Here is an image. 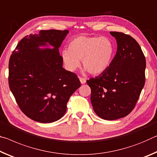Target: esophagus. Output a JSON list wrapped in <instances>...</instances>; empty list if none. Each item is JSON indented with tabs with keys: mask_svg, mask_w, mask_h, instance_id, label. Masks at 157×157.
<instances>
[{
	"mask_svg": "<svg viewBox=\"0 0 157 157\" xmlns=\"http://www.w3.org/2000/svg\"><path fill=\"white\" fill-rule=\"evenodd\" d=\"M79 80H80V82H81V84H85L86 83V78H81V77H79Z\"/></svg>",
	"mask_w": 157,
	"mask_h": 157,
	"instance_id": "34e87169",
	"label": "esophagus"
}]
</instances>
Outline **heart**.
I'll return each mask as SVG.
<instances>
[{
  "label": "heart",
  "instance_id": "heart-1",
  "mask_svg": "<svg viewBox=\"0 0 157 157\" xmlns=\"http://www.w3.org/2000/svg\"><path fill=\"white\" fill-rule=\"evenodd\" d=\"M115 54V45L106 37L80 35L69 43L68 49L62 51L61 57L67 69L74 71L82 60L84 71L98 75L106 71Z\"/></svg>",
  "mask_w": 157,
  "mask_h": 157
}]
</instances>
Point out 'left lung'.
Here are the masks:
<instances>
[{"instance_id":"obj_1","label":"left lung","mask_w":157,"mask_h":157,"mask_svg":"<svg viewBox=\"0 0 157 157\" xmlns=\"http://www.w3.org/2000/svg\"><path fill=\"white\" fill-rule=\"evenodd\" d=\"M117 41V52L106 71L87 81L94 111L101 119L114 120L132 111L145 85L146 61L132 37L110 32Z\"/></svg>"}]
</instances>
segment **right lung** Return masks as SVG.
I'll use <instances>...</instances> for the list:
<instances>
[{
  "mask_svg": "<svg viewBox=\"0 0 157 157\" xmlns=\"http://www.w3.org/2000/svg\"><path fill=\"white\" fill-rule=\"evenodd\" d=\"M68 33L67 30H48L25 36L10 57V90L23 113L36 122L60 120L69 97L81 86L76 74L63 67L59 53Z\"/></svg>",
  "mask_w": 157,
  "mask_h": 157,
  "instance_id": "obj_1",
  "label": "right lung"
}]
</instances>
